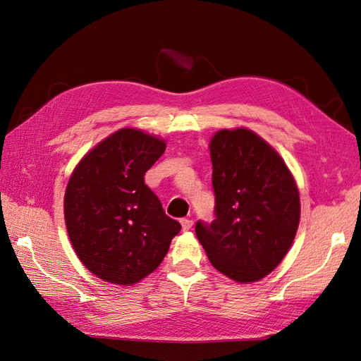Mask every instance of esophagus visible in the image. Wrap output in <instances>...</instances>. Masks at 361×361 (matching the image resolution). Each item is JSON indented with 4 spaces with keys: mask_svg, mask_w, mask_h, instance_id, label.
I'll list each match as a JSON object with an SVG mask.
<instances>
[{
    "mask_svg": "<svg viewBox=\"0 0 361 361\" xmlns=\"http://www.w3.org/2000/svg\"><path fill=\"white\" fill-rule=\"evenodd\" d=\"M180 224H182L183 231H190V228L192 227V220H190V218H182Z\"/></svg>",
    "mask_w": 361,
    "mask_h": 361,
    "instance_id": "obj_1",
    "label": "esophagus"
}]
</instances>
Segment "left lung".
Listing matches in <instances>:
<instances>
[{
    "instance_id": "8db88e82",
    "label": "left lung",
    "mask_w": 361,
    "mask_h": 361,
    "mask_svg": "<svg viewBox=\"0 0 361 361\" xmlns=\"http://www.w3.org/2000/svg\"><path fill=\"white\" fill-rule=\"evenodd\" d=\"M215 220L195 235L215 269L238 283L268 276L289 251L300 223V192L289 169L245 128L212 137Z\"/></svg>"
}]
</instances>
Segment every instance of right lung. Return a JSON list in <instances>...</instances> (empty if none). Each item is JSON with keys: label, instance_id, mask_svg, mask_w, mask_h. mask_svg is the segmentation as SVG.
Wrapping results in <instances>:
<instances>
[{"label": "right lung", "instance_id": "1", "mask_svg": "<svg viewBox=\"0 0 361 361\" xmlns=\"http://www.w3.org/2000/svg\"><path fill=\"white\" fill-rule=\"evenodd\" d=\"M164 150V140L123 128L75 167L64 220L76 256L96 277L123 286L138 283L159 267L180 232L145 183Z\"/></svg>", "mask_w": 361, "mask_h": 361}]
</instances>
